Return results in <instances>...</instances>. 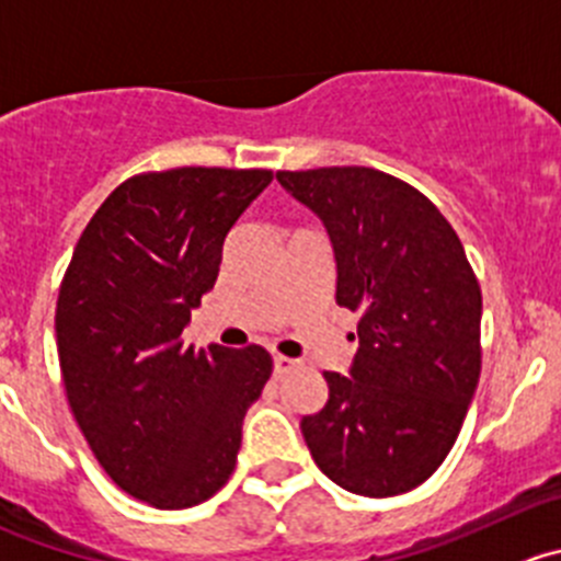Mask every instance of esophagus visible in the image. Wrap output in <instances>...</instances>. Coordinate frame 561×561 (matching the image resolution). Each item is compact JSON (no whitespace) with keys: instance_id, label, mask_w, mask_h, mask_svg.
<instances>
[{"instance_id":"1","label":"esophagus","mask_w":561,"mask_h":561,"mask_svg":"<svg viewBox=\"0 0 561 561\" xmlns=\"http://www.w3.org/2000/svg\"><path fill=\"white\" fill-rule=\"evenodd\" d=\"M293 367H296V362H293V358L274 356V375H287Z\"/></svg>"}]
</instances>
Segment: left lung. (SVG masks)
<instances>
[{
    "label": "left lung",
    "mask_w": 561,
    "mask_h": 561,
    "mask_svg": "<svg viewBox=\"0 0 561 561\" xmlns=\"http://www.w3.org/2000/svg\"><path fill=\"white\" fill-rule=\"evenodd\" d=\"M334 247L336 304L362 314L351 375L301 419L314 463L345 491L397 496L453 449L482 367V290L458 232L405 181L373 167L276 172Z\"/></svg>",
    "instance_id": "left-lung-1"
}]
</instances>
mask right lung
I'll use <instances>...</instances> for the list:
<instances>
[{"instance_id": "right-lung-1", "label": "right lung", "mask_w": 561, "mask_h": 561, "mask_svg": "<svg viewBox=\"0 0 561 561\" xmlns=\"http://www.w3.org/2000/svg\"><path fill=\"white\" fill-rule=\"evenodd\" d=\"M271 170L178 167L119 183L81 232L57 298L65 394L119 491L159 510L214 496L236 471L260 345L194 351L181 334L214 290L227 232Z\"/></svg>"}]
</instances>
